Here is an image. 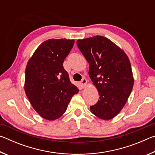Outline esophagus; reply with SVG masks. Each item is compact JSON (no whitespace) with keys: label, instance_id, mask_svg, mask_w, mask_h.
<instances>
[{"label":"esophagus","instance_id":"obj_1","mask_svg":"<svg viewBox=\"0 0 155 155\" xmlns=\"http://www.w3.org/2000/svg\"><path fill=\"white\" fill-rule=\"evenodd\" d=\"M87 80H86L85 78H83L82 81H81V87H85L86 85H87Z\"/></svg>","mask_w":155,"mask_h":155}]
</instances>
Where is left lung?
Returning a JSON list of instances; mask_svg holds the SVG:
<instances>
[{"label":"left lung","instance_id":"1","mask_svg":"<svg viewBox=\"0 0 155 155\" xmlns=\"http://www.w3.org/2000/svg\"><path fill=\"white\" fill-rule=\"evenodd\" d=\"M77 44L88 62V74L100 96L98 103L90 107L91 112L102 120L114 118L127 103L134 84L130 60L105 37L78 40Z\"/></svg>","mask_w":155,"mask_h":155}]
</instances>
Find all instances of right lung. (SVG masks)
Masks as SVG:
<instances>
[{
    "label": "right lung",
    "mask_w": 155,
    "mask_h": 155,
    "mask_svg": "<svg viewBox=\"0 0 155 155\" xmlns=\"http://www.w3.org/2000/svg\"><path fill=\"white\" fill-rule=\"evenodd\" d=\"M74 40L50 39L41 43L28 59L25 91L36 112L48 120L58 119L66 111L72 97L78 92L63 66Z\"/></svg>",
    "instance_id": "right-lung-1"
}]
</instances>
